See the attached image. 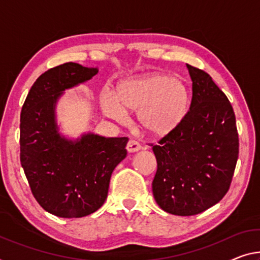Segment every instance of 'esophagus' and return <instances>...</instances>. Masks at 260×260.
<instances>
[{
    "label": "esophagus",
    "mask_w": 260,
    "mask_h": 260,
    "mask_svg": "<svg viewBox=\"0 0 260 260\" xmlns=\"http://www.w3.org/2000/svg\"><path fill=\"white\" fill-rule=\"evenodd\" d=\"M126 150H127V152H130V153L137 152V151L141 150V144H139L137 141L130 139L129 143L126 144Z\"/></svg>",
    "instance_id": "1"
}]
</instances>
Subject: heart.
I'll return each mask as SVG.
<instances>
[{
  "label": "heart",
  "instance_id": "1",
  "mask_svg": "<svg viewBox=\"0 0 260 260\" xmlns=\"http://www.w3.org/2000/svg\"><path fill=\"white\" fill-rule=\"evenodd\" d=\"M101 106L108 116L118 122L126 121V110L139 111V122L147 133L165 136L185 118L189 94L180 79L155 73L123 81L117 98L110 90H103Z\"/></svg>",
  "mask_w": 260,
  "mask_h": 260
}]
</instances>
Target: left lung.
<instances>
[{
  "mask_svg": "<svg viewBox=\"0 0 260 260\" xmlns=\"http://www.w3.org/2000/svg\"><path fill=\"white\" fill-rule=\"evenodd\" d=\"M191 79L188 113L152 147L158 169L155 202L166 213L191 216L222 200L238 159L236 117L210 75L187 63Z\"/></svg>",
  "mask_w": 260,
  "mask_h": 260,
  "instance_id": "1",
  "label": "left lung"
}]
</instances>
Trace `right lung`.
Here are the masks:
<instances>
[{
    "instance_id": "add662e5",
    "label": "right lung",
    "mask_w": 260,
    "mask_h": 260,
    "mask_svg": "<svg viewBox=\"0 0 260 260\" xmlns=\"http://www.w3.org/2000/svg\"><path fill=\"white\" fill-rule=\"evenodd\" d=\"M96 67L66 62L43 73L21 113V164L42 208L63 218L90 215L105 203L110 177L126 157L127 137L60 134L55 107L66 89L88 81Z\"/></svg>"
}]
</instances>
